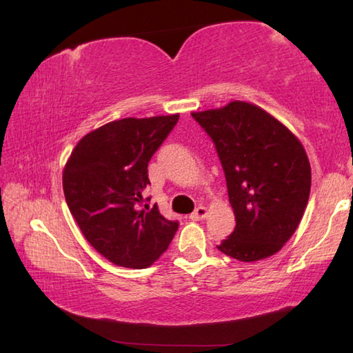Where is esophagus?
I'll return each mask as SVG.
<instances>
[{"label":"esophagus","instance_id":"obj_1","mask_svg":"<svg viewBox=\"0 0 353 353\" xmlns=\"http://www.w3.org/2000/svg\"><path fill=\"white\" fill-rule=\"evenodd\" d=\"M207 213H208L207 208L204 205H199L193 213H191L190 218L193 221H199V219H204L207 216Z\"/></svg>","mask_w":353,"mask_h":353}]
</instances>
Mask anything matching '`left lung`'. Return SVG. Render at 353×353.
Instances as JSON below:
<instances>
[{"mask_svg":"<svg viewBox=\"0 0 353 353\" xmlns=\"http://www.w3.org/2000/svg\"><path fill=\"white\" fill-rule=\"evenodd\" d=\"M191 115L216 146L235 213V230L218 249L240 261L279 252L310 198L312 168L301 140L271 113L244 101Z\"/></svg>","mask_w":353,"mask_h":353,"instance_id":"left-lung-1","label":"left lung"}]
</instances>
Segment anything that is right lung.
Wrapping results in <instances>:
<instances>
[{"instance_id": "right-lung-1", "label": "right lung", "mask_w": 353, "mask_h": 353, "mask_svg": "<svg viewBox=\"0 0 353 353\" xmlns=\"http://www.w3.org/2000/svg\"><path fill=\"white\" fill-rule=\"evenodd\" d=\"M179 113L123 118L82 137L62 174L65 199L83 236L113 265L143 270L168 249L179 223L141 207L148 163Z\"/></svg>"}]
</instances>
